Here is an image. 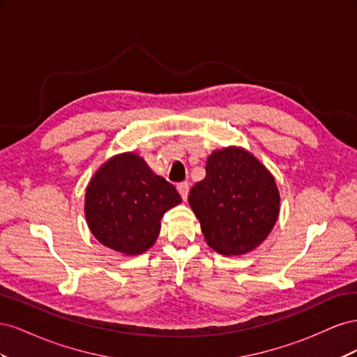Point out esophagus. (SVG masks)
<instances>
[{"label": "esophagus", "mask_w": 357, "mask_h": 357, "mask_svg": "<svg viewBox=\"0 0 357 357\" xmlns=\"http://www.w3.org/2000/svg\"><path fill=\"white\" fill-rule=\"evenodd\" d=\"M177 190H178V193L181 195L183 201H186V199H188V195H189V183H186V181L178 183V185H177Z\"/></svg>", "instance_id": "esophagus-1"}]
</instances>
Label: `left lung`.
Returning a JSON list of instances; mask_svg holds the SVG:
<instances>
[{
	"label": "left lung",
	"instance_id": "1",
	"mask_svg": "<svg viewBox=\"0 0 357 357\" xmlns=\"http://www.w3.org/2000/svg\"><path fill=\"white\" fill-rule=\"evenodd\" d=\"M188 199L205 241L225 256L245 255L262 244L280 211L273 174L240 147L214 150L205 164V178L192 188Z\"/></svg>",
	"mask_w": 357,
	"mask_h": 357
}]
</instances>
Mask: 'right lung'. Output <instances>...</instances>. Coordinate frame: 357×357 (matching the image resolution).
Returning <instances> with one entry per match:
<instances>
[{
	"label": "right lung",
	"mask_w": 357,
	"mask_h": 357,
	"mask_svg": "<svg viewBox=\"0 0 357 357\" xmlns=\"http://www.w3.org/2000/svg\"><path fill=\"white\" fill-rule=\"evenodd\" d=\"M180 202L171 183L129 152L113 156L95 172L86 189L84 215L101 244L135 256L155 244L162 215Z\"/></svg>",
	"instance_id": "add662e5"
}]
</instances>
